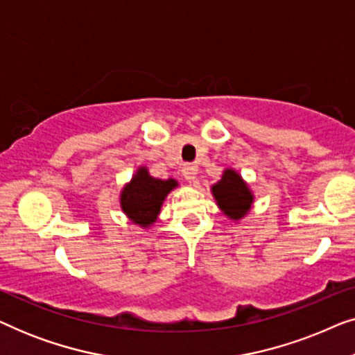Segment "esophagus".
Returning <instances> with one entry per match:
<instances>
[{
  "label": "esophagus",
  "mask_w": 355,
  "mask_h": 355,
  "mask_svg": "<svg viewBox=\"0 0 355 355\" xmlns=\"http://www.w3.org/2000/svg\"><path fill=\"white\" fill-rule=\"evenodd\" d=\"M182 176L186 178V181L189 184H193L197 178V166H193V164H186V166L182 168Z\"/></svg>",
  "instance_id": "34e87169"
}]
</instances>
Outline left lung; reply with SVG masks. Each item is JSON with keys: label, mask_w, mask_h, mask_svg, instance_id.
Wrapping results in <instances>:
<instances>
[{"label": "left lung", "mask_w": 355, "mask_h": 355, "mask_svg": "<svg viewBox=\"0 0 355 355\" xmlns=\"http://www.w3.org/2000/svg\"><path fill=\"white\" fill-rule=\"evenodd\" d=\"M210 191L218 208L232 223H239L242 218L249 215L254 207V192L245 179L241 176V173L231 166L223 169L221 179L213 184Z\"/></svg>", "instance_id": "1"}]
</instances>
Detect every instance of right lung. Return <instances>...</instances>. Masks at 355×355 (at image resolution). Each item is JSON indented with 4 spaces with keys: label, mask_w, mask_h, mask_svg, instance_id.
Wrapping results in <instances>:
<instances>
[{
    "label": "right lung",
    "mask_w": 355,
    "mask_h": 355,
    "mask_svg": "<svg viewBox=\"0 0 355 355\" xmlns=\"http://www.w3.org/2000/svg\"><path fill=\"white\" fill-rule=\"evenodd\" d=\"M179 187L176 179H158L140 164L119 192V205L125 218L142 230H150L158 220L168 193Z\"/></svg>",
    "instance_id": "add662e5"
}]
</instances>
